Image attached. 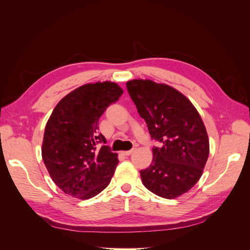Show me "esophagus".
<instances>
[{
	"instance_id": "esophagus-1",
	"label": "esophagus",
	"mask_w": 250,
	"mask_h": 250,
	"mask_svg": "<svg viewBox=\"0 0 250 250\" xmlns=\"http://www.w3.org/2000/svg\"><path fill=\"white\" fill-rule=\"evenodd\" d=\"M133 151H134V149H131V150H128V151H122V154H123V155H126V156H128V155H130V154H132V153H133Z\"/></svg>"
}]
</instances>
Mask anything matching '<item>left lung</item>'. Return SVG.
<instances>
[{
  "instance_id": "obj_1",
  "label": "left lung",
  "mask_w": 250,
  "mask_h": 250,
  "mask_svg": "<svg viewBox=\"0 0 250 250\" xmlns=\"http://www.w3.org/2000/svg\"><path fill=\"white\" fill-rule=\"evenodd\" d=\"M127 90L145 120L153 147V160L141 170L149 191L172 199L188 192L202 175L208 157V138L198 111L183 94L151 80H131Z\"/></svg>"
}]
</instances>
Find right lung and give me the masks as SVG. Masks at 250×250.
Segmentation results:
<instances>
[{
    "label": "right lung",
    "instance_id": "right-lung-1",
    "mask_svg": "<svg viewBox=\"0 0 250 250\" xmlns=\"http://www.w3.org/2000/svg\"><path fill=\"white\" fill-rule=\"evenodd\" d=\"M122 94L117 83H89L66 95L53 110L42 155L51 178L65 194L84 200L109 185L118 154L104 145L98 121Z\"/></svg>",
    "mask_w": 250,
    "mask_h": 250
}]
</instances>
